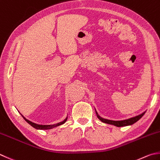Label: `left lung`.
I'll use <instances>...</instances> for the list:
<instances>
[{"label":"left lung","mask_w":160,"mask_h":160,"mask_svg":"<svg viewBox=\"0 0 160 160\" xmlns=\"http://www.w3.org/2000/svg\"><path fill=\"white\" fill-rule=\"evenodd\" d=\"M95 112H96V114H97L98 118L101 120L102 122H103L104 123H107V124L115 125L116 127H124V126L133 125L134 123L137 122L138 120L142 118V116L144 115V113H146V111L145 112H143V113L140 114V115L131 118H129L127 120H111L105 119V118H102L101 116H99L96 110H95Z\"/></svg>","instance_id":"8db88e82"}]
</instances>
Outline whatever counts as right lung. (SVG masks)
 Masks as SVG:
<instances>
[{
	"label": "right lung",
	"instance_id": "1",
	"mask_svg": "<svg viewBox=\"0 0 160 160\" xmlns=\"http://www.w3.org/2000/svg\"><path fill=\"white\" fill-rule=\"evenodd\" d=\"M21 115L22 116V117L24 118V120H26V121L28 123L29 125H31L32 127H33L35 129H53L56 127H58L59 125H61L62 124H64V123L66 122V120L68 119V117L65 118V119L64 120H62V121L58 123H56V124H53V125H38V124H36L35 122H32L31 121H30L28 119H26L25 117H24L22 114H21Z\"/></svg>",
	"mask_w": 160,
	"mask_h": 160
}]
</instances>
